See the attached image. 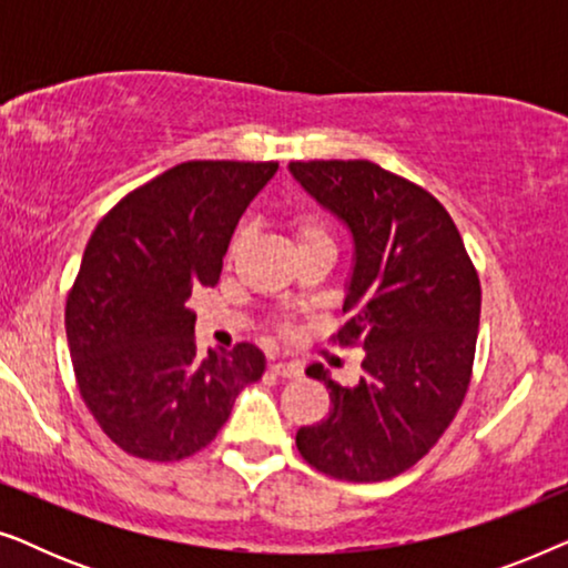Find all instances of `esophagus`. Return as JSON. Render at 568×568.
<instances>
[{
  "mask_svg": "<svg viewBox=\"0 0 568 568\" xmlns=\"http://www.w3.org/2000/svg\"><path fill=\"white\" fill-rule=\"evenodd\" d=\"M268 369L274 372V375L286 377V379H294L302 375V364H297V362H274Z\"/></svg>",
  "mask_w": 568,
  "mask_h": 568,
  "instance_id": "esophagus-1",
  "label": "esophagus"
}]
</instances>
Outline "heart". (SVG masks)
<instances>
[{
  "instance_id": "1",
  "label": "heart",
  "mask_w": 568,
  "mask_h": 568,
  "mask_svg": "<svg viewBox=\"0 0 568 568\" xmlns=\"http://www.w3.org/2000/svg\"><path fill=\"white\" fill-rule=\"evenodd\" d=\"M292 230H294V237H297V247H305V245H313V243H333L328 222H325L323 216L315 214V212H297V214H294L292 216ZM240 245H243V232H237L235 240H232L230 255H235L240 251Z\"/></svg>"
}]
</instances>
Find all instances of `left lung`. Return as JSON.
Segmentation results:
<instances>
[{
  "mask_svg": "<svg viewBox=\"0 0 568 568\" xmlns=\"http://www.w3.org/2000/svg\"><path fill=\"white\" fill-rule=\"evenodd\" d=\"M317 204L352 230L354 271L333 341L364 352L362 377L341 385L323 364L331 410L302 426L315 470L372 484L400 476L437 445L463 406L476 356L480 282L447 209L422 185L369 160L290 162Z\"/></svg>",
  "mask_w": 568,
  "mask_h": 568,
  "instance_id": "8db88e82",
  "label": "left lung"
}]
</instances>
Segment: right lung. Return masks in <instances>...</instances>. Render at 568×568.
Segmentation results:
<instances>
[{"label":"right lung","instance_id":"right-lung-1","mask_svg":"<svg viewBox=\"0 0 568 568\" xmlns=\"http://www.w3.org/2000/svg\"><path fill=\"white\" fill-rule=\"evenodd\" d=\"M278 162L191 160L126 193L98 222L67 297L77 387L123 453L173 463L204 449L266 356L253 344L199 356L185 307L214 286L247 204Z\"/></svg>","mask_w":568,"mask_h":568}]
</instances>
